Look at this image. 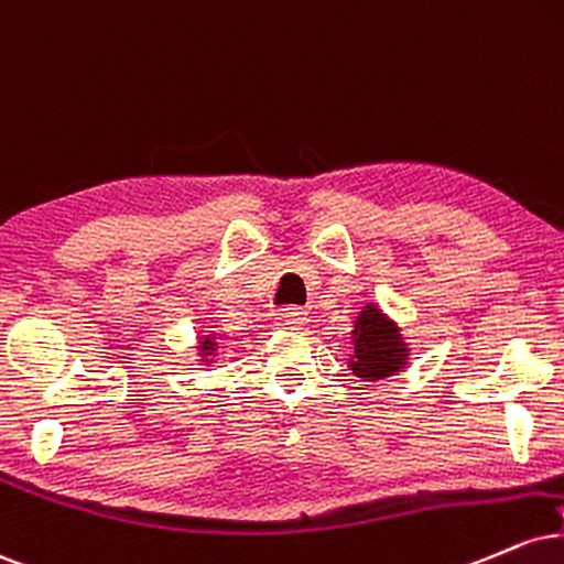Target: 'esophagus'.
Returning a JSON list of instances; mask_svg holds the SVG:
<instances>
[{
    "mask_svg": "<svg viewBox=\"0 0 564 564\" xmlns=\"http://www.w3.org/2000/svg\"><path fill=\"white\" fill-rule=\"evenodd\" d=\"M308 322V314L303 308H282L276 314V327L282 329H303Z\"/></svg>",
    "mask_w": 564,
    "mask_h": 564,
    "instance_id": "34e87169",
    "label": "esophagus"
}]
</instances>
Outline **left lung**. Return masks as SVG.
Wrapping results in <instances>:
<instances>
[{
    "instance_id": "8db88e82",
    "label": "left lung",
    "mask_w": 564,
    "mask_h": 564,
    "mask_svg": "<svg viewBox=\"0 0 564 564\" xmlns=\"http://www.w3.org/2000/svg\"><path fill=\"white\" fill-rule=\"evenodd\" d=\"M350 359L348 367L364 382L386 380L401 372L409 361V346L401 327L377 303L361 306L350 329Z\"/></svg>"
}]
</instances>
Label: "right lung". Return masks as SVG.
Here are the masks:
<instances>
[{
    "mask_svg": "<svg viewBox=\"0 0 564 564\" xmlns=\"http://www.w3.org/2000/svg\"><path fill=\"white\" fill-rule=\"evenodd\" d=\"M197 350H200V361H210V356L218 350V343H216V335H200V340H197Z\"/></svg>",
    "mask_w": 564,
    "mask_h": 564,
    "instance_id": "1",
    "label": "right lung"
}]
</instances>
